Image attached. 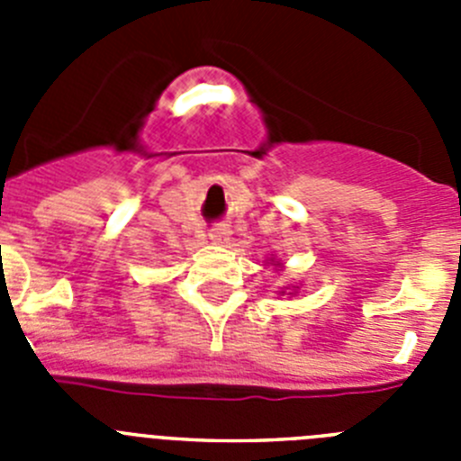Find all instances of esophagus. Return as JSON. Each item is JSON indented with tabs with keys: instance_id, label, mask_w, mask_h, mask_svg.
I'll use <instances>...</instances> for the list:
<instances>
[{
	"instance_id": "obj_1",
	"label": "esophagus",
	"mask_w": 461,
	"mask_h": 461,
	"mask_svg": "<svg viewBox=\"0 0 461 461\" xmlns=\"http://www.w3.org/2000/svg\"><path fill=\"white\" fill-rule=\"evenodd\" d=\"M228 235H230V230H228L226 226H217V228H212V230H210V240H212V242H214V244L226 242Z\"/></svg>"
}]
</instances>
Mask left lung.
<instances>
[{
  "instance_id": "obj_1",
  "label": "left lung",
  "mask_w": 461,
  "mask_h": 461,
  "mask_svg": "<svg viewBox=\"0 0 461 461\" xmlns=\"http://www.w3.org/2000/svg\"><path fill=\"white\" fill-rule=\"evenodd\" d=\"M276 266H279V263H276ZM293 288H295V286H293ZM281 293H284V291H281Z\"/></svg>"
}]
</instances>
